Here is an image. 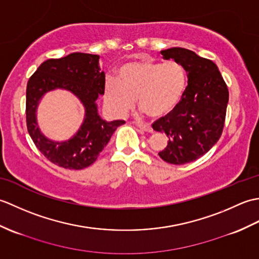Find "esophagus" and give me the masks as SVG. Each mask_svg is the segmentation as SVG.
<instances>
[{
	"label": "esophagus",
	"mask_w": 259,
	"mask_h": 259,
	"mask_svg": "<svg viewBox=\"0 0 259 259\" xmlns=\"http://www.w3.org/2000/svg\"><path fill=\"white\" fill-rule=\"evenodd\" d=\"M136 125L138 126V128H140V129H142V130L147 131V133H152V131H153L152 126H151L150 124H148V123H144V122H137V123H136Z\"/></svg>",
	"instance_id": "obj_1"
}]
</instances>
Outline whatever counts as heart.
I'll use <instances>...</instances> for the list:
<instances>
[{"label": "heart", "instance_id": "1", "mask_svg": "<svg viewBox=\"0 0 259 259\" xmlns=\"http://www.w3.org/2000/svg\"><path fill=\"white\" fill-rule=\"evenodd\" d=\"M186 87V70L179 62L146 59L123 64L118 79L108 76L104 101L113 112L123 114L135 107L138 99L142 111L151 118H161L178 106Z\"/></svg>", "mask_w": 259, "mask_h": 259}]
</instances>
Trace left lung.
I'll return each instance as SVG.
<instances>
[{"instance_id": "left-lung-1", "label": "left lung", "mask_w": 259, "mask_h": 259, "mask_svg": "<svg viewBox=\"0 0 259 259\" xmlns=\"http://www.w3.org/2000/svg\"><path fill=\"white\" fill-rule=\"evenodd\" d=\"M186 70L188 85L171 112L156 120L153 130L168 137V145L158 153L162 160L184 164L197 160L211 149L223 134L229 92L226 82L211 60L188 49L161 51Z\"/></svg>"}]
</instances>
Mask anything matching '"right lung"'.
<instances>
[{
  "mask_svg": "<svg viewBox=\"0 0 259 259\" xmlns=\"http://www.w3.org/2000/svg\"><path fill=\"white\" fill-rule=\"evenodd\" d=\"M97 54L74 52L61 59H49L36 69L26 85V126L34 145L48 160L65 169L80 170L97 160L123 120L107 122L98 114L97 99L104 93L106 75L99 68ZM64 89L78 96L86 109L78 133L67 142L48 140L38 129L36 108L47 92Z\"/></svg>",
  "mask_w": 259,
  "mask_h": 259,
  "instance_id": "add662e5",
  "label": "right lung"
}]
</instances>
